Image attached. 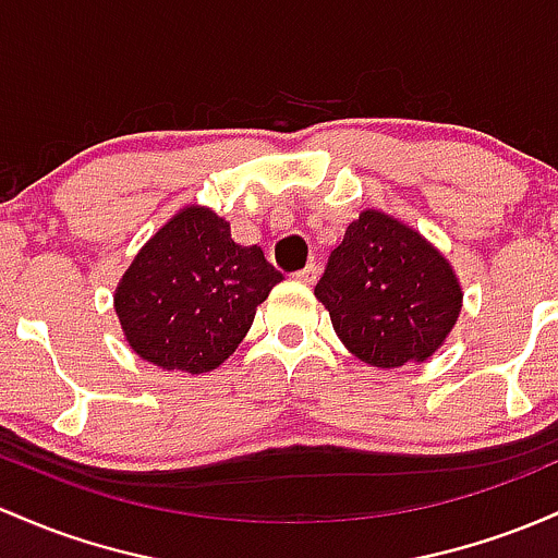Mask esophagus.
<instances>
[{"label": "esophagus", "mask_w": 558, "mask_h": 558, "mask_svg": "<svg viewBox=\"0 0 558 558\" xmlns=\"http://www.w3.org/2000/svg\"><path fill=\"white\" fill-rule=\"evenodd\" d=\"M317 275H320V267L315 265V262H312V265H307L304 269H299L296 275H293V278L299 280V283H307V286H312L317 280Z\"/></svg>", "instance_id": "1"}]
</instances>
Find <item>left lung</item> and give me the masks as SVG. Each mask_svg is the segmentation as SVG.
<instances>
[{"label":"left lung","mask_w":558,"mask_h":558,"mask_svg":"<svg viewBox=\"0 0 558 558\" xmlns=\"http://www.w3.org/2000/svg\"><path fill=\"white\" fill-rule=\"evenodd\" d=\"M315 296L341 344L384 371L432 357L463 307L461 280L442 251L378 209L349 222Z\"/></svg>","instance_id":"1"}]
</instances>
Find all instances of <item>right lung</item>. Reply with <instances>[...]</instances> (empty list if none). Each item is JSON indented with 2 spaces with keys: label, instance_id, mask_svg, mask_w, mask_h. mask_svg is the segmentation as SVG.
<instances>
[{
  "label": "right lung",
  "instance_id": "obj_1",
  "mask_svg": "<svg viewBox=\"0 0 558 558\" xmlns=\"http://www.w3.org/2000/svg\"><path fill=\"white\" fill-rule=\"evenodd\" d=\"M280 280L265 251L232 241L228 219L190 204L137 251L113 310L140 357L198 376L235 352Z\"/></svg>",
  "mask_w": 558,
  "mask_h": 558
}]
</instances>
